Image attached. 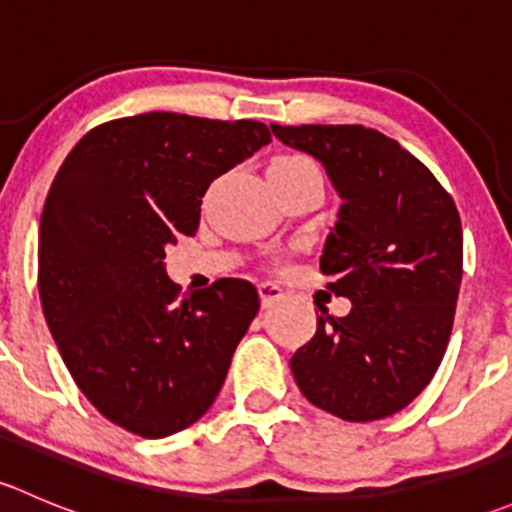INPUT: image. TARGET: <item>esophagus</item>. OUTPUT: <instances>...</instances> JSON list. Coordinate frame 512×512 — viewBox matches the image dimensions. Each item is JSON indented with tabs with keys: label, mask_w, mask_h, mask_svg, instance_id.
Returning a JSON list of instances; mask_svg holds the SVG:
<instances>
[{
	"label": "esophagus",
	"mask_w": 512,
	"mask_h": 512,
	"mask_svg": "<svg viewBox=\"0 0 512 512\" xmlns=\"http://www.w3.org/2000/svg\"><path fill=\"white\" fill-rule=\"evenodd\" d=\"M257 292H260L262 307H272V304L280 302V299L285 297L282 287L275 285V282H260V285H257Z\"/></svg>",
	"instance_id": "34e87169"
}]
</instances>
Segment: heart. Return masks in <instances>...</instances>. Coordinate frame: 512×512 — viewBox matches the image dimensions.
<instances>
[{"instance_id": "obj_1", "label": "heart", "mask_w": 512, "mask_h": 512, "mask_svg": "<svg viewBox=\"0 0 512 512\" xmlns=\"http://www.w3.org/2000/svg\"><path fill=\"white\" fill-rule=\"evenodd\" d=\"M270 168L280 170H299V168H314V163L304 156H280L270 163Z\"/></svg>"}]
</instances>
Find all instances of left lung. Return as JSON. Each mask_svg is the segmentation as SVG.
Wrapping results in <instances>:
<instances>
[{"label": "left lung", "mask_w": 512, "mask_h": 512, "mask_svg": "<svg viewBox=\"0 0 512 512\" xmlns=\"http://www.w3.org/2000/svg\"><path fill=\"white\" fill-rule=\"evenodd\" d=\"M272 133L317 158L344 200L319 270L352 312L322 307L317 334L289 361L294 381L317 409L379 421L406 409L446 354L463 277L456 203L374 128L272 123Z\"/></svg>", "instance_id": "obj_1"}]
</instances>
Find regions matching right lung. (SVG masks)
Segmentation results:
<instances>
[{
	"instance_id": "right-lung-1",
	"label": "right lung",
	"mask_w": 512,
	"mask_h": 512,
	"mask_svg": "<svg viewBox=\"0 0 512 512\" xmlns=\"http://www.w3.org/2000/svg\"><path fill=\"white\" fill-rule=\"evenodd\" d=\"M272 141L260 121L151 111L91 128L61 163L39 225V297L76 386L143 438L183 431L213 406L260 309L245 280L190 297L165 245L195 235L218 175Z\"/></svg>"
}]
</instances>
